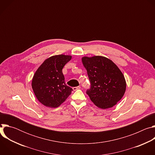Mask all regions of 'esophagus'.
<instances>
[{
  "label": "esophagus",
  "mask_w": 155,
  "mask_h": 155,
  "mask_svg": "<svg viewBox=\"0 0 155 155\" xmlns=\"http://www.w3.org/2000/svg\"><path fill=\"white\" fill-rule=\"evenodd\" d=\"M81 88V87L80 86H76V87H73V90H74V91H76V90H80Z\"/></svg>",
  "instance_id": "1"
}]
</instances>
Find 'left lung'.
Wrapping results in <instances>:
<instances>
[{
    "label": "left lung",
    "instance_id": "1",
    "mask_svg": "<svg viewBox=\"0 0 155 155\" xmlns=\"http://www.w3.org/2000/svg\"><path fill=\"white\" fill-rule=\"evenodd\" d=\"M87 71L90 88L86 94L98 107H114L123 97L126 87L124 77L111 60L101 56L82 58Z\"/></svg>",
    "mask_w": 155,
    "mask_h": 155
}]
</instances>
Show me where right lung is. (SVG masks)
Masks as SVG:
<instances>
[{
  "instance_id": "add662e5",
  "label": "right lung",
  "mask_w": 155,
  "mask_h": 155,
  "mask_svg": "<svg viewBox=\"0 0 155 155\" xmlns=\"http://www.w3.org/2000/svg\"><path fill=\"white\" fill-rule=\"evenodd\" d=\"M71 58V56L63 54L51 56L44 61L35 72L32 87L36 97L44 105L58 107L73 91L65 84L62 74L64 66Z\"/></svg>"
}]
</instances>
